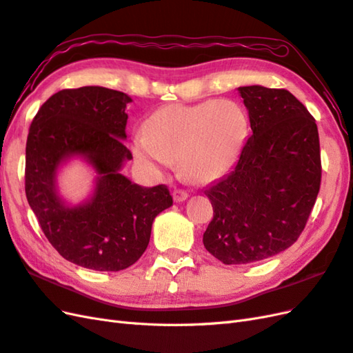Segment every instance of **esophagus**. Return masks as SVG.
<instances>
[{
  "label": "esophagus",
  "instance_id": "obj_1",
  "mask_svg": "<svg viewBox=\"0 0 353 353\" xmlns=\"http://www.w3.org/2000/svg\"><path fill=\"white\" fill-rule=\"evenodd\" d=\"M188 196H189V194H188L186 191H183V189H174V192H173V200H174L176 203H182V201H185Z\"/></svg>",
  "mask_w": 353,
  "mask_h": 353
}]
</instances>
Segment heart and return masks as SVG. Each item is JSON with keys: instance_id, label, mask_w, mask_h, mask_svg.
<instances>
[{"instance_id": "obj_1", "label": "heart", "mask_w": 353, "mask_h": 353, "mask_svg": "<svg viewBox=\"0 0 353 353\" xmlns=\"http://www.w3.org/2000/svg\"><path fill=\"white\" fill-rule=\"evenodd\" d=\"M246 132L248 116L231 99L171 104L149 117L144 134L134 137L132 150L155 173L180 161L188 179L207 183L236 162Z\"/></svg>"}]
</instances>
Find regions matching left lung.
<instances>
[{
    "mask_svg": "<svg viewBox=\"0 0 353 353\" xmlns=\"http://www.w3.org/2000/svg\"><path fill=\"white\" fill-rule=\"evenodd\" d=\"M252 134L230 173L204 191L213 219L203 243L221 263L249 264L292 246L321 188L314 117L286 89L241 86Z\"/></svg>",
    "mask_w": 353,
    "mask_h": 353,
    "instance_id": "1",
    "label": "left lung"
}]
</instances>
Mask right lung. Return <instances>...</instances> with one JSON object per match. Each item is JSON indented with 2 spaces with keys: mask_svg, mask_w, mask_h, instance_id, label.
I'll return each mask as SVG.
<instances>
[{
  "mask_svg": "<svg viewBox=\"0 0 353 353\" xmlns=\"http://www.w3.org/2000/svg\"><path fill=\"white\" fill-rule=\"evenodd\" d=\"M131 98L103 86L62 89L35 114L26 140L25 192L50 245L70 263L97 271L128 268L146 250L153 219L173 205L165 185L144 188L121 170ZM74 156L97 173L88 202L67 206L56 174Z\"/></svg>",
  "mask_w": 353,
  "mask_h": 353,
  "instance_id": "obj_1",
  "label": "right lung"
}]
</instances>
